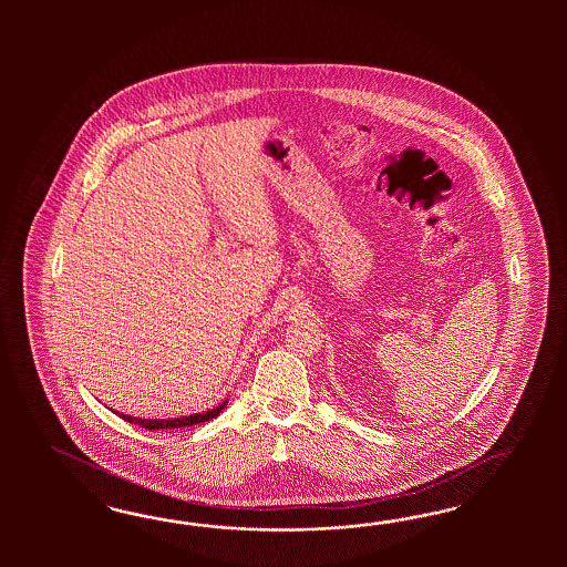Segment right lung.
<instances>
[{
	"label": "right lung",
	"instance_id": "obj_1",
	"mask_svg": "<svg viewBox=\"0 0 567 567\" xmlns=\"http://www.w3.org/2000/svg\"><path fill=\"white\" fill-rule=\"evenodd\" d=\"M226 403H228V401H224L216 410H209V412L206 413H195V415L174 417V420H141V417H131V415H126V413H118V415H121L124 422L137 424V426L145 430L187 429V426H195V424H202V422H207V420L216 417L218 413L223 412Z\"/></svg>",
	"mask_w": 567,
	"mask_h": 567
}]
</instances>
